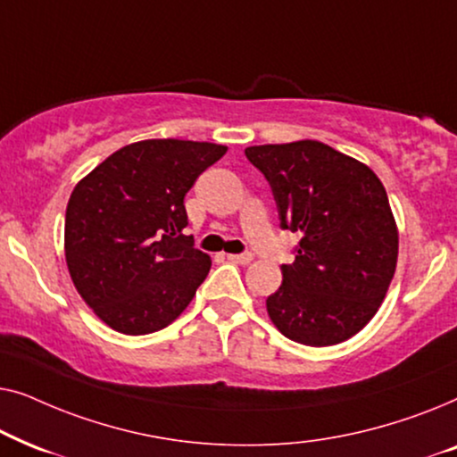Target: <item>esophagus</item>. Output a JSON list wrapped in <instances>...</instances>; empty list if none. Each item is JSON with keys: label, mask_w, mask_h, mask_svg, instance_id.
Listing matches in <instances>:
<instances>
[{"label": "esophagus", "mask_w": 457, "mask_h": 457, "mask_svg": "<svg viewBox=\"0 0 457 457\" xmlns=\"http://www.w3.org/2000/svg\"><path fill=\"white\" fill-rule=\"evenodd\" d=\"M227 258L230 260V262H235V264H249V262L253 260V255L252 253H228Z\"/></svg>", "instance_id": "1"}]
</instances>
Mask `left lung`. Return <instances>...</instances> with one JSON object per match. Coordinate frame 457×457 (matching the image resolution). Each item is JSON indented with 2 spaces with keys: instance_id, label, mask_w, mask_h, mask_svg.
<instances>
[{
  "instance_id": "1",
  "label": "left lung",
  "mask_w": 457,
  "mask_h": 457,
  "mask_svg": "<svg viewBox=\"0 0 457 457\" xmlns=\"http://www.w3.org/2000/svg\"><path fill=\"white\" fill-rule=\"evenodd\" d=\"M272 187L280 227L302 235L283 285L266 299L287 339L337 345L377 314L397 268L399 233L380 179L320 141L245 149Z\"/></svg>"
}]
</instances>
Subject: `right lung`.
<instances>
[{
	"label": "right lung",
	"mask_w": 457,
	"mask_h": 457,
	"mask_svg": "<svg viewBox=\"0 0 457 457\" xmlns=\"http://www.w3.org/2000/svg\"><path fill=\"white\" fill-rule=\"evenodd\" d=\"M227 149L208 141H137L72 189L64 224L68 272L110 328L155 333L195 297L212 260L183 235L185 195Z\"/></svg>",
	"instance_id": "obj_1"
}]
</instances>
